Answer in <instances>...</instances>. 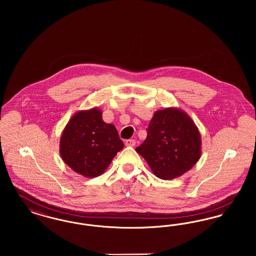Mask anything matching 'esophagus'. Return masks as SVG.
<instances>
[{
  "instance_id": "1",
  "label": "esophagus",
  "mask_w": 256,
  "mask_h": 256,
  "mask_svg": "<svg viewBox=\"0 0 256 256\" xmlns=\"http://www.w3.org/2000/svg\"><path fill=\"white\" fill-rule=\"evenodd\" d=\"M124 144H126V146H134V145H135V140H134V139L126 140Z\"/></svg>"
}]
</instances>
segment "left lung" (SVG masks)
Listing matches in <instances>:
<instances>
[{
  "instance_id": "1",
  "label": "left lung",
  "mask_w": 256,
  "mask_h": 256,
  "mask_svg": "<svg viewBox=\"0 0 256 256\" xmlns=\"http://www.w3.org/2000/svg\"><path fill=\"white\" fill-rule=\"evenodd\" d=\"M146 140L136 152L152 172L170 180L191 170L202 156V137L191 117L178 108L158 110L148 128Z\"/></svg>"
}]
</instances>
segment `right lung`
Returning a JSON list of instances; mask_svg holds the SVG:
<instances>
[{"mask_svg": "<svg viewBox=\"0 0 256 256\" xmlns=\"http://www.w3.org/2000/svg\"><path fill=\"white\" fill-rule=\"evenodd\" d=\"M98 108L76 112L65 126L60 141L64 163L86 178L104 174L124 148L114 124L104 122Z\"/></svg>", "mask_w": 256, "mask_h": 256, "instance_id": "right-lung-1", "label": "right lung"}]
</instances>
